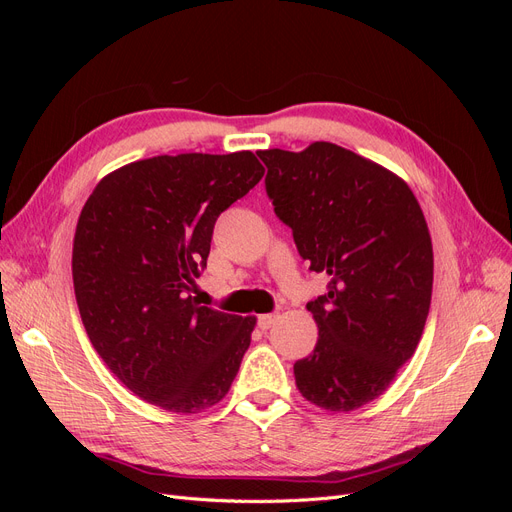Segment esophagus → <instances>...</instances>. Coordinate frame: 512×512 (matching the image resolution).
<instances>
[{
    "label": "esophagus",
    "instance_id": "obj_1",
    "mask_svg": "<svg viewBox=\"0 0 512 512\" xmlns=\"http://www.w3.org/2000/svg\"><path fill=\"white\" fill-rule=\"evenodd\" d=\"M275 320H277V314H262V316H258V327L262 331H267L271 324H275Z\"/></svg>",
    "mask_w": 512,
    "mask_h": 512
}]
</instances>
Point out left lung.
Listing matches in <instances>:
<instances>
[{
  "mask_svg": "<svg viewBox=\"0 0 512 512\" xmlns=\"http://www.w3.org/2000/svg\"><path fill=\"white\" fill-rule=\"evenodd\" d=\"M258 158L301 258L329 275L327 294L307 303L318 342L294 363V380L318 408H361L389 389L421 342L433 284L425 215L406 181L333 143Z\"/></svg>",
  "mask_w": 512,
  "mask_h": 512,
  "instance_id": "obj_1",
  "label": "left lung"
}]
</instances>
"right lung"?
<instances>
[{
	"label": "right lung",
	"mask_w": 512,
	"mask_h": 512,
	"mask_svg": "<svg viewBox=\"0 0 512 512\" xmlns=\"http://www.w3.org/2000/svg\"><path fill=\"white\" fill-rule=\"evenodd\" d=\"M265 175L252 151L179 153L106 175L76 224L72 280L85 331L128 389L168 412L211 408L235 380L256 318L205 307L215 220Z\"/></svg>",
	"instance_id": "add662e5"
}]
</instances>
